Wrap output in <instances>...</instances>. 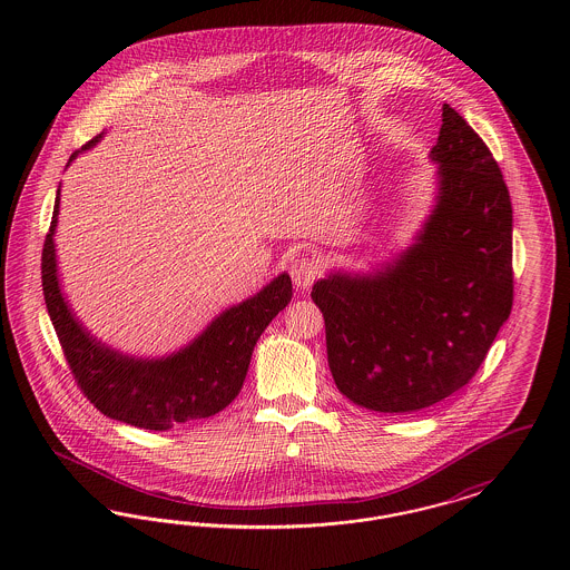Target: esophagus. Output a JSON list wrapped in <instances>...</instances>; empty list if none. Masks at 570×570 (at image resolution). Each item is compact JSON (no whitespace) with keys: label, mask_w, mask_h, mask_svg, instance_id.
Returning <instances> with one entry per match:
<instances>
[{"label":"esophagus","mask_w":570,"mask_h":570,"mask_svg":"<svg viewBox=\"0 0 570 570\" xmlns=\"http://www.w3.org/2000/svg\"><path fill=\"white\" fill-rule=\"evenodd\" d=\"M318 273H321V267H318V263L314 258L301 256V258H295L291 263V277H293V282H295L298 291L309 288L312 282L318 277Z\"/></svg>","instance_id":"34e87169"}]
</instances>
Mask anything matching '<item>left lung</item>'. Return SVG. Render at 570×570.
Masks as SVG:
<instances>
[{"instance_id": "left-lung-1", "label": "left lung", "mask_w": 570, "mask_h": 570, "mask_svg": "<svg viewBox=\"0 0 570 570\" xmlns=\"http://www.w3.org/2000/svg\"><path fill=\"white\" fill-rule=\"evenodd\" d=\"M434 205L412 242L370 267L331 269L312 298L333 380L353 404L414 412L476 374L513 307V207L488 145L442 107Z\"/></svg>"}]
</instances>
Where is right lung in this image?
I'll return each instance as SVG.
<instances>
[{
    "label": "right lung",
    "instance_id": "add662e5",
    "mask_svg": "<svg viewBox=\"0 0 570 570\" xmlns=\"http://www.w3.org/2000/svg\"><path fill=\"white\" fill-rule=\"evenodd\" d=\"M102 136L75 151L66 166L94 149ZM59 200L61 184L42 249V291L55 333L87 400L112 421L156 432L214 416L228 406L244 386L258 337L293 298L291 275L282 272L256 295L222 309L194 340L173 353H124L82 325L61 288L55 249Z\"/></svg>",
    "mask_w": 570,
    "mask_h": 570
}]
</instances>
